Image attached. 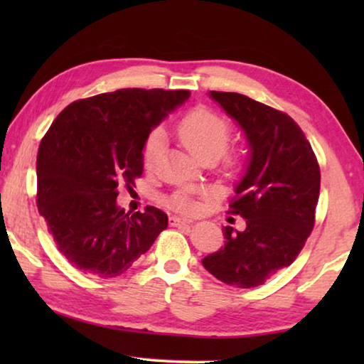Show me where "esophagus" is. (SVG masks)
Returning a JSON list of instances; mask_svg holds the SVG:
<instances>
[{
    "mask_svg": "<svg viewBox=\"0 0 364 364\" xmlns=\"http://www.w3.org/2000/svg\"><path fill=\"white\" fill-rule=\"evenodd\" d=\"M168 223H171L172 227H178V225H187V223H191L188 218H183V217H177V215H172L168 218Z\"/></svg>",
    "mask_w": 364,
    "mask_h": 364,
    "instance_id": "esophagus-1",
    "label": "esophagus"
}]
</instances>
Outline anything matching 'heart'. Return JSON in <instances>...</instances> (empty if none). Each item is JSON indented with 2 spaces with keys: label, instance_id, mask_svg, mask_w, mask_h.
Wrapping results in <instances>:
<instances>
[{
  "label": "heart",
  "instance_id": "obj_1",
  "mask_svg": "<svg viewBox=\"0 0 364 364\" xmlns=\"http://www.w3.org/2000/svg\"><path fill=\"white\" fill-rule=\"evenodd\" d=\"M177 134L183 146L197 159H218L225 151L228 139H230V126L225 119L210 109L197 107L181 119L177 126ZM162 141L164 136L159 129L149 134L142 147V164L146 168H151L156 162L162 149ZM167 203L168 207L181 212H193L198 207V203L186 192L173 193Z\"/></svg>",
  "mask_w": 364,
  "mask_h": 364
}]
</instances>
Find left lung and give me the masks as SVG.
<instances>
[{
    "label": "left lung",
    "instance_id": "obj_1",
    "mask_svg": "<svg viewBox=\"0 0 364 364\" xmlns=\"http://www.w3.org/2000/svg\"><path fill=\"white\" fill-rule=\"evenodd\" d=\"M245 134L250 157L230 213L245 228H222L225 243L202 260L208 273L238 288L263 285L291 265L315 225L320 166L300 126L285 112L238 92H208Z\"/></svg>",
    "mask_w": 364,
    "mask_h": 364
}]
</instances>
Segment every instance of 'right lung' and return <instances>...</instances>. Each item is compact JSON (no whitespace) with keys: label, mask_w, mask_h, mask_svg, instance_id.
Listing matches in <instances>:
<instances>
[{"label":"right lung","mask_w":364,"mask_h":364,"mask_svg":"<svg viewBox=\"0 0 364 364\" xmlns=\"http://www.w3.org/2000/svg\"><path fill=\"white\" fill-rule=\"evenodd\" d=\"M188 91L119 89L64 109L38 151V210L58 250L84 273L122 275L156 242L168 218L117 205V187L142 176V147Z\"/></svg>","instance_id":"1"}]
</instances>
